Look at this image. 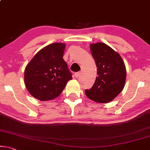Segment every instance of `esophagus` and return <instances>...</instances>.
<instances>
[{"label": "esophagus", "mask_w": 150, "mask_h": 150, "mask_svg": "<svg viewBox=\"0 0 150 150\" xmlns=\"http://www.w3.org/2000/svg\"><path fill=\"white\" fill-rule=\"evenodd\" d=\"M80 75H81V72H77V73H76L75 74V76L77 78V77H79V76H80Z\"/></svg>", "instance_id": "esophagus-1"}]
</instances>
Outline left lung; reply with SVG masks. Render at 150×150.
Returning <instances> with one entry per match:
<instances>
[{
  "label": "left lung",
  "instance_id": "obj_1",
  "mask_svg": "<svg viewBox=\"0 0 150 150\" xmlns=\"http://www.w3.org/2000/svg\"><path fill=\"white\" fill-rule=\"evenodd\" d=\"M91 51L95 61L97 77L85 94L97 103H108L123 91L126 79L124 62L117 52L102 42L91 44Z\"/></svg>",
  "mask_w": 150,
  "mask_h": 150
}]
</instances>
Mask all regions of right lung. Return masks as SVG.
I'll return each mask as SVG.
<instances>
[{
	"label": "right lung",
	"mask_w": 150,
	"mask_h": 150,
	"mask_svg": "<svg viewBox=\"0 0 150 150\" xmlns=\"http://www.w3.org/2000/svg\"><path fill=\"white\" fill-rule=\"evenodd\" d=\"M64 43H53L38 52L25 70V83L31 96L40 101L56 98L72 74L64 60Z\"/></svg>",
	"instance_id": "obj_1"
}]
</instances>
